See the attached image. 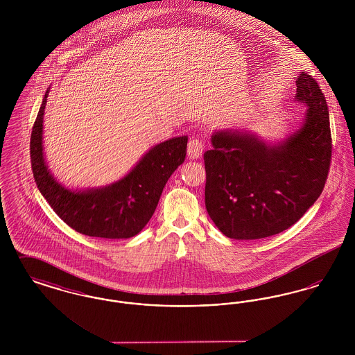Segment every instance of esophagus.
<instances>
[{
	"label": "esophagus",
	"mask_w": 355,
	"mask_h": 355,
	"mask_svg": "<svg viewBox=\"0 0 355 355\" xmlns=\"http://www.w3.org/2000/svg\"><path fill=\"white\" fill-rule=\"evenodd\" d=\"M203 149H205V141L201 138H193L189 141V145H187V155L191 159L200 158L202 155Z\"/></svg>",
	"instance_id": "esophagus-1"
}]
</instances>
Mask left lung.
Instances as JSON below:
<instances>
[{
  "instance_id": "8db88e82",
  "label": "left lung",
  "mask_w": 355,
  "mask_h": 355,
  "mask_svg": "<svg viewBox=\"0 0 355 355\" xmlns=\"http://www.w3.org/2000/svg\"><path fill=\"white\" fill-rule=\"evenodd\" d=\"M297 101L309 109L301 129L277 146L255 135L218 132L203 154L205 205L229 238L259 239L293 226L318 200L331 162L329 109L320 85L302 71Z\"/></svg>"
}]
</instances>
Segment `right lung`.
Wrapping results in <instances>:
<instances>
[{
    "label": "right lung",
    "instance_id": "obj_1",
    "mask_svg": "<svg viewBox=\"0 0 355 355\" xmlns=\"http://www.w3.org/2000/svg\"><path fill=\"white\" fill-rule=\"evenodd\" d=\"M46 92L31 135V161L38 190L55 214L76 232L109 239L138 234L152 218L170 175L185 161L187 137L155 145L126 177L102 189L71 191L46 168L42 152V121Z\"/></svg>",
    "mask_w": 355,
    "mask_h": 355
}]
</instances>
